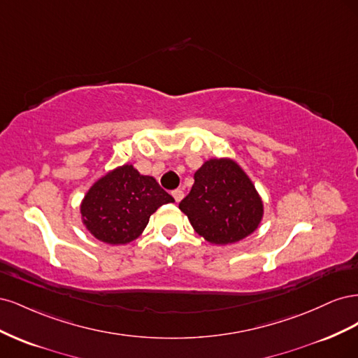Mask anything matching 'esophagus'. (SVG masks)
<instances>
[{
    "instance_id": "1",
    "label": "esophagus",
    "mask_w": 358,
    "mask_h": 358,
    "mask_svg": "<svg viewBox=\"0 0 358 358\" xmlns=\"http://www.w3.org/2000/svg\"><path fill=\"white\" fill-rule=\"evenodd\" d=\"M171 196L175 197V200L179 203V201L183 199V191H182V189H175V191L171 192Z\"/></svg>"
}]
</instances>
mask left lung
Wrapping results in <instances>:
<instances>
[{"mask_svg":"<svg viewBox=\"0 0 358 358\" xmlns=\"http://www.w3.org/2000/svg\"><path fill=\"white\" fill-rule=\"evenodd\" d=\"M192 229L213 245H231L262 224L264 204L245 170L231 158H210L194 175V185L179 203Z\"/></svg>","mask_w":358,"mask_h":358,"instance_id":"obj_1","label":"left lung"}]
</instances>
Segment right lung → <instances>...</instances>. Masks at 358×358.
I'll return each instance as SVG.
<instances>
[{
  "instance_id": "right-lung-1",
  "label": "right lung",
  "mask_w": 358,
  "mask_h": 358,
  "mask_svg": "<svg viewBox=\"0 0 358 358\" xmlns=\"http://www.w3.org/2000/svg\"><path fill=\"white\" fill-rule=\"evenodd\" d=\"M173 201L155 178L140 175L133 164H124L107 171L86 191L80 218L96 241L127 245L143 233L150 215Z\"/></svg>"
}]
</instances>
